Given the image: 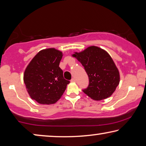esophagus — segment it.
Listing matches in <instances>:
<instances>
[{"label": "esophagus", "mask_w": 146, "mask_h": 146, "mask_svg": "<svg viewBox=\"0 0 146 146\" xmlns=\"http://www.w3.org/2000/svg\"><path fill=\"white\" fill-rule=\"evenodd\" d=\"M71 82H76V80H75V78H71Z\"/></svg>", "instance_id": "esophagus-1"}]
</instances>
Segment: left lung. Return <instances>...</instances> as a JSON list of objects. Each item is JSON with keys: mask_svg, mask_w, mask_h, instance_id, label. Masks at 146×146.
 Segmentation results:
<instances>
[{"mask_svg": "<svg viewBox=\"0 0 146 146\" xmlns=\"http://www.w3.org/2000/svg\"><path fill=\"white\" fill-rule=\"evenodd\" d=\"M73 56L84 66L89 78L88 86L83 92L96 101L111 96L119 83V73L108 53L91 46Z\"/></svg>", "mask_w": 146, "mask_h": 146, "instance_id": "1", "label": "left lung"}]
</instances>
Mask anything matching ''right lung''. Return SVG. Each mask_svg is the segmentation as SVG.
<instances>
[{"label": "right lung", "instance_id": "1", "mask_svg": "<svg viewBox=\"0 0 146 146\" xmlns=\"http://www.w3.org/2000/svg\"><path fill=\"white\" fill-rule=\"evenodd\" d=\"M62 52L54 48L41 50L28 65L24 82L31 98L42 105L54 104L60 99L69 82L59 67Z\"/></svg>", "mask_w": 146, "mask_h": 146}]
</instances>
